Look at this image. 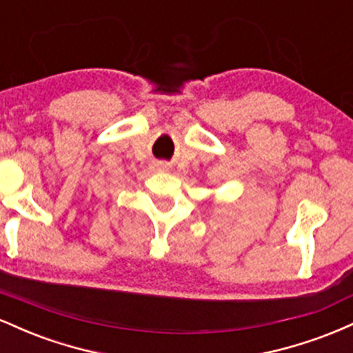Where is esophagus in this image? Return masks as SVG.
I'll use <instances>...</instances> for the list:
<instances>
[{
    "mask_svg": "<svg viewBox=\"0 0 353 353\" xmlns=\"http://www.w3.org/2000/svg\"><path fill=\"white\" fill-rule=\"evenodd\" d=\"M157 165H159V169H165V168H168V165L163 164V163H161V164H157Z\"/></svg>",
    "mask_w": 353,
    "mask_h": 353,
    "instance_id": "esophagus-1",
    "label": "esophagus"
}]
</instances>
